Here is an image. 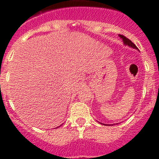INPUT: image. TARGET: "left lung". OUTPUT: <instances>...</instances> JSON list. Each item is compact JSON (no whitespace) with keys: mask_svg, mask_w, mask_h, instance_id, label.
<instances>
[{"mask_svg":"<svg viewBox=\"0 0 159 159\" xmlns=\"http://www.w3.org/2000/svg\"><path fill=\"white\" fill-rule=\"evenodd\" d=\"M119 36H120V37H121L122 39H123V42H124L125 44H127V45L130 46V47L133 48L139 49V48H138L137 47H136L135 44H134V43H133V42H132L131 40H129L128 38H127V37H126V36H123V35H120V34H119ZM111 125H113V124H111Z\"/></svg>","mask_w":159,"mask_h":159,"instance_id":"obj_1","label":"left lung"}]
</instances>
